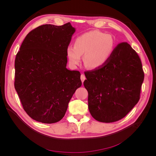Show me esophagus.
I'll return each mask as SVG.
<instances>
[{"mask_svg": "<svg viewBox=\"0 0 156 156\" xmlns=\"http://www.w3.org/2000/svg\"><path fill=\"white\" fill-rule=\"evenodd\" d=\"M85 79H86V77H85V75H84V74H83V73L81 74V81H82L83 83L84 80H85Z\"/></svg>", "mask_w": 156, "mask_h": 156, "instance_id": "obj_1", "label": "esophagus"}]
</instances>
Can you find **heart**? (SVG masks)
Returning <instances> with one entry per match:
<instances>
[{
	"label": "heart",
	"mask_w": 156,
	"mask_h": 156,
	"mask_svg": "<svg viewBox=\"0 0 156 156\" xmlns=\"http://www.w3.org/2000/svg\"><path fill=\"white\" fill-rule=\"evenodd\" d=\"M115 49V40L111 35L92 30L79 36L74 46L68 45L66 50L71 66L75 68L81 63L90 69L103 66L111 56Z\"/></svg>",
	"instance_id": "obj_1"
}]
</instances>
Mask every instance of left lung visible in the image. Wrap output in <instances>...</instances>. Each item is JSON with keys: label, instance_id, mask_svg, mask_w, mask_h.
I'll use <instances>...</instances> for the list:
<instances>
[{"label": "left lung", "instance_id": "8db88e82", "mask_svg": "<svg viewBox=\"0 0 156 156\" xmlns=\"http://www.w3.org/2000/svg\"><path fill=\"white\" fill-rule=\"evenodd\" d=\"M84 75L88 109L99 122L110 123L123 119L139 100L144 77L142 64L126 42L116 47L101 68Z\"/></svg>", "mask_w": 156, "mask_h": 156}]
</instances>
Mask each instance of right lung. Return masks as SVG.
Wrapping results in <instances>:
<instances>
[{"mask_svg":"<svg viewBox=\"0 0 156 156\" xmlns=\"http://www.w3.org/2000/svg\"><path fill=\"white\" fill-rule=\"evenodd\" d=\"M75 29L46 24L30 31L15 60L16 90L32 119L53 124L64 116L68 103L81 87V73L66 68V50Z\"/></svg>","mask_w":156,"mask_h":156,"instance_id":"obj_1","label":"right lung"}]
</instances>
